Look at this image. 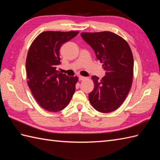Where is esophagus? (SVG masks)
<instances>
[{
    "label": "esophagus",
    "instance_id": "1",
    "mask_svg": "<svg viewBox=\"0 0 160 160\" xmlns=\"http://www.w3.org/2000/svg\"><path fill=\"white\" fill-rule=\"evenodd\" d=\"M87 78L86 77H83V76H79V80H86Z\"/></svg>",
    "mask_w": 160,
    "mask_h": 160
}]
</instances>
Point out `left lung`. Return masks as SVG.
Masks as SVG:
<instances>
[{"instance_id": "8db88e82", "label": "left lung", "mask_w": 160, "mask_h": 160, "mask_svg": "<svg viewBox=\"0 0 160 160\" xmlns=\"http://www.w3.org/2000/svg\"><path fill=\"white\" fill-rule=\"evenodd\" d=\"M80 35L106 70V76L101 80L91 77L94 89L89 94L90 103L101 113L114 111L124 102L132 82L133 57L130 46L111 32H82Z\"/></svg>"}]
</instances>
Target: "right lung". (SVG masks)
<instances>
[{"mask_svg": "<svg viewBox=\"0 0 160 160\" xmlns=\"http://www.w3.org/2000/svg\"><path fill=\"white\" fill-rule=\"evenodd\" d=\"M78 33V31L44 32L29 49L26 59L28 84L37 102L47 111L56 113L64 109L76 90L78 77H68L56 68L60 63L61 46Z\"/></svg>", "mask_w": 160, "mask_h": 160, "instance_id": "right-lung-1", "label": "right lung"}]
</instances>
